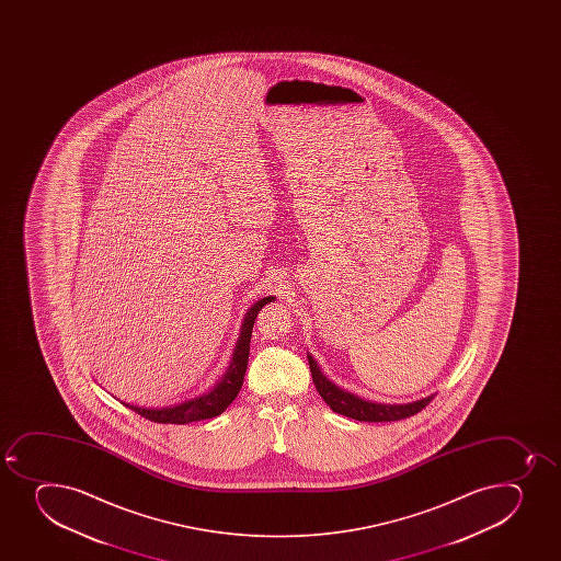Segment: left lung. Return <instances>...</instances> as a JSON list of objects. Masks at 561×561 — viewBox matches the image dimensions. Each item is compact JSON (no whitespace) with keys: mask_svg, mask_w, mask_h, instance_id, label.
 Here are the masks:
<instances>
[{"mask_svg":"<svg viewBox=\"0 0 561 561\" xmlns=\"http://www.w3.org/2000/svg\"><path fill=\"white\" fill-rule=\"evenodd\" d=\"M309 358V367H311L312 380L317 386L318 393L328 402L331 410L336 411L340 415L350 416L355 421L362 422H391L400 421L405 416L415 415L422 408L430 404L433 394H427L424 399L413 400V402H405V404H383V402H373V400L362 399L358 394L345 391L340 388L333 380H329L323 375L322 369L314 360L311 353H307Z\"/></svg>","mask_w":561,"mask_h":561,"instance_id":"obj_1","label":"left lung"}]
</instances>
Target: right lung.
<instances>
[{
    "mask_svg": "<svg viewBox=\"0 0 561 561\" xmlns=\"http://www.w3.org/2000/svg\"><path fill=\"white\" fill-rule=\"evenodd\" d=\"M276 300L274 296H266L255 301L244 314L239 339L233 347L232 360L228 364L227 371L211 386L206 393L197 394L194 399H186L179 404L162 405V408H145V405L128 404L129 410L137 411L139 415L146 416L153 422L162 424H188V422L206 421L214 416L221 415L228 405L232 404L233 399L238 397L239 389L243 386L247 364H249L250 339H252V328H254L255 317L261 311V307Z\"/></svg>",
    "mask_w": 561,
    "mask_h": 561,
    "instance_id": "1",
    "label": "right lung"
}]
</instances>
